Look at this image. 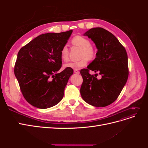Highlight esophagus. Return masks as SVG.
<instances>
[{
    "mask_svg": "<svg viewBox=\"0 0 148 148\" xmlns=\"http://www.w3.org/2000/svg\"><path fill=\"white\" fill-rule=\"evenodd\" d=\"M74 73H76V74H79V71L77 69H75L74 70Z\"/></svg>",
    "mask_w": 148,
    "mask_h": 148,
    "instance_id": "1",
    "label": "esophagus"
}]
</instances>
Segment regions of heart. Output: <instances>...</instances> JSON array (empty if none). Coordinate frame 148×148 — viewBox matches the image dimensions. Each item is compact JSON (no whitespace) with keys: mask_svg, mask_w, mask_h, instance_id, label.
I'll return each mask as SVG.
<instances>
[{"mask_svg":"<svg viewBox=\"0 0 148 148\" xmlns=\"http://www.w3.org/2000/svg\"><path fill=\"white\" fill-rule=\"evenodd\" d=\"M72 42L75 45L78 46L83 49L82 57L83 59L78 61H74L66 64L65 66L66 68L73 69H79L84 66L88 63V59H92L96 56V51L91 46L89 40L82 36H76L72 39ZM60 56L62 59L67 61L69 59V49L66 46H64L61 49Z\"/></svg>","mask_w":148,"mask_h":148,"instance_id":"heart-1","label":"heart"}]
</instances>
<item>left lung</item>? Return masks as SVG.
Returning a JSON list of instances; mask_svg holds the SVG:
<instances>
[{
    "instance_id": "left-lung-1",
    "label": "left lung",
    "mask_w": 148,
    "mask_h": 148,
    "mask_svg": "<svg viewBox=\"0 0 148 148\" xmlns=\"http://www.w3.org/2000/svg\"><path fill=\"white\" fill-rule=\"evenodd\" d=\"M86 36L95 44L96 57L80 71L83 82L80 89L83 99L95 107H106L120 95L128 77V56L125 47L117 38L102 28L87 31ZM91 70L101 75L100 79L88 73Z\"/></svg>"
}]
</instances>
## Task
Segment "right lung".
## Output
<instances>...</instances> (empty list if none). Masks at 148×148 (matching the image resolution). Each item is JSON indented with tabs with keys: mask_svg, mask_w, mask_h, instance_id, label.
<instances>
[{
	"mask_svg": "<svg viewBox=\"0 0 148 148\" xmlns=\"http://www.w3.org/2000/svg\"><path fill=\"white\" fill-rule=\"evenodd\" d=\"M72 32L41 34L18 53L15 75L25 99L34 107L47 109L63 98L73 70L66 68L58 73L62 64L60 52Z\"/></svg>",
	"mask_w": 148,
	"mask_h": 148,
	"instance_id": "obj_1",
	"label": "right lung"
}]
</instances>
